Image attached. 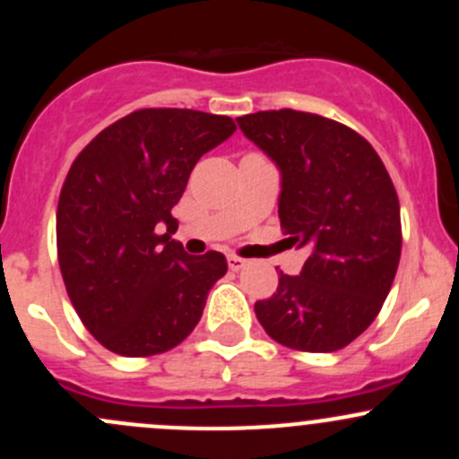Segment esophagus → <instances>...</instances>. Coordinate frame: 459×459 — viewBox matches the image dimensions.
<instances>
[{
	"label": "esophagus",
	"mask_w": 459,
	"mask_h": 459,
	"mask_svg": "<svg viewBox=\"0 0 459 459\" xmlns=\"http://www.w3.org/2000/svg\"><path fill=\"white\" fill-rule=\"evenodd\" d=\"M226 259H229V268H230V271H242V268L247 266V259H242V257H238V255H229Z\"/></svg>",
	"instance_id": "obj_1"
}]
</instances>
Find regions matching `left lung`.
<instances>
[{"label":"left lung","mask_w":459,"mask_h":459,"mask_svg":"<svg viewBox=\"0 0 459 459\" xmlns=\"http://www.w3.org/2000/svg\"><path fill=\"white\" fill-rule=\"evenodd\" d=\"M239 128L281 173L280 221L298 248L299 275H284L255 302L264 331L307 353L349 346L377 317L402 253L400 200L375 148L335 119L259 110Z\"/></svg>","instance_id":"1"}]
</instances>
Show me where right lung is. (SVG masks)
<instances>
[{
  "label": "right lung",
  "mask_w": 459,
  "mask_h": 459,
  "mask_svg": "<svg viewBox=\"0 0 459 459\" xmlns=\"http://www.w3.org/2000/svg\"><path fill=\"white\" fill-rule=\"evenodd\" d=\"M235 128L226 115L142 108L73 161L57 204V259L77 316L104 349L160 355L200 322L229 266L217 251L188 255L170 238V211L200 157Z\"/></svg>",
  "instance_id": "1"
}]
</instances>
